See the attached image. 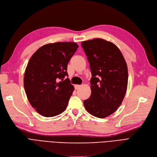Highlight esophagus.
Masks as SVG:
<instances>
[{
  "label": "esophagus",
  "mask_w": 157,
  "mask_h": 157,
  "mask_svg": "<svg viewBox=\"0 0 157 157\" xmlns=\"http://www.w3.org/2000/svg\"><path fill=\"white\" fill-rule=\"evenodd\" d=\"M80 86H81L80 85H78V84H77V85H75V88L76 89V90H77V89H78V88H79V87H80Z\"/></svg>",
  "instance_id": "esophagus-1"
}]
</instances>
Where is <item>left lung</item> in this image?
Returning <instances> with one entry per match:
<instances>
[{"label": "left lung", "mask_w": 157, "mask_h": 157, "mask_svg": "<svg viewBox=\"0 0 157 157\" xmlns=\"http://www.w3.org/2000/svg\"><path fill=\"white\" fill-rule=\"evenodd\" d=\"M92 77L91 94L84 100L86 109L98 118L113 113L126 95L128 72L126 60L113 43L102 39L83 41Z\"/></svg>", "instance_id": "left-lung-1"}]
</instances>
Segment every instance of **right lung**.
Masks as SVG:
<instances>
[{"instance_id": "obj_1", "label": "right lung", "mask_w": 157, "mask_h": 157, "mask_svg": "<svg viewBox=\"0 0 157 157\" xmlns=\"http://www.w3.org/2000/svg\"><path fill=\"white\" fill-rule=\"evenodd\" d=\"M78 46L71 42L49 43L31 56L25 70L24 86L31 106L41 115L52 117L63 112L72 95L67 66Z\"/></svg>"}]
</instances>
